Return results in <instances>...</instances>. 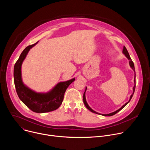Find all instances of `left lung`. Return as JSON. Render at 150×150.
Here are the masks:
<instances>
[{"label":"left lung","instance_id":"obj_1","mask_svg":"<svg viewBox=\"0 0 150 150\" xmlns=\"http://www.w3.org/2000/svg\"><path fill=\"white\" fill-rule=\"evenodd\" d=\"M123 53L126 56V57L129 60V65H130V67H131V68L134 70V72H135V78H134V82H135V85H134V87H133V93L132 94V95L131 96V97H130V99H129V101L128 102H127V103H126L121 108H120L119 109H118L117 110H116V111H115V112H113V113H109V114H107V115H104V114H100V113H97V112H95V111H94L93 109H91L90 108V106L88 105V104H87V101H86V99H85V91H86V90H87V87H86V88H85V92H84V93H83V103H84V104H85V105L86 106V108L90 110V111H91V112H93V113H96V114H100V115H103V116H113V115H115V114H116L117 112H119L120 110H121L123 108H124L126 106V105L129 103V101H130V100H131V98H132V96H133V95H134V92H135V67H134V62H132V59H131V57H130V56H129V53H128V52H127V49H126V48L125 47V46H123Z\"/></svg>","mask_w":150,"mask_h":150}]
</instances>
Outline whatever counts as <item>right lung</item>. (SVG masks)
<instances>
[{
  "mask_svg": "<svg viewBox=\"0 0 150 150\" xmlns=\"http://www.w3.org/2000/svg\"><path fill=\"white\" fill-rule=\"evenodd\" d=\"M27 46L21 53L14 66L15 87L19 99L33 112L42 113L58 109L62 103L65 93L75 78L57 83L47 93H37L30 90L23 83L21 78V65L29 50L37 43Z\"/></svg>",
  "mask_w": 150,
  "mask_h": 150,
  "instance_id": "right-lung-1",
  "label": "right lung"
}]
</instances>
